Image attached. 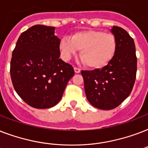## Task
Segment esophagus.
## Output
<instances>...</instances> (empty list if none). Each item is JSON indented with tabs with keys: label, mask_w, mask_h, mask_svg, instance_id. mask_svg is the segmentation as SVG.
<instances>
[{
	"label": "esophagus",
	"mask_w": 148,
	"mask_h": 148,
	"mask_svg": "<svg viewBox=\"0 0 148 148\" xmlns=\"http://www.w3.org/2000/svg\"><path fill=\"white\" fill-rule=\"evenodd\" d=\"M74 69V72H75L76 74H79V73L81 72V69H80V68H77V67H75Z\"/></svg>",
	"instance_id": "34e87169"
}]
</instances>
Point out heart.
Wrapping results in <instances>:
<instances>
[{"instance_id": "1", "label": "heart", "mask_w": 148, "mask_h": 148, "mask_svg": "<svg viewBox=\"0 0 148 148\" xmlns=\"http://www.w3.org/2000/svg\"><path fill=\"white\" fill-rule=\"evenodd\" d=\"M60 50L65 59H69L80 50L81 61L90 68L100 69L112 60L117 50L114 35L101 31L85 30L73 34L60 40Z\"/></svg>"}]
</instances>
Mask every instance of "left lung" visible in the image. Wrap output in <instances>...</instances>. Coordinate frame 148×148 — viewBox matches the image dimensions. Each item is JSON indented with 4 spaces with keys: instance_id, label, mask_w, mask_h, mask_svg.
Masks as SVG:
<instances>
[{
    "instance_id": "8db88e82",
    "label": "left lung",
    "mask_w": 148,
    "mask_h": 148,
    "mask_svg": "<svg viewBox=\"0 0 148 148\" xmlns=\"http://www.w3.org/2000/svg\"><path fill=\"white\" fill-rule=\"evenodd\" d=\"M117 40L114 58L105 67L81 71L86 97L89 103L101 110L117 108L133 89L137 73V57L133 38L124 29L113 26Z\"/></svg>"
}]
</instances>
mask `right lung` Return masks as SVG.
<instances>
[{
  "label": "right lung",
  "instance_id": "add662e5",
  "mask_svg": "<svg viewBox=\"0 0 148 148\" xmlns=\"http://www.w3.org/2000/svg\"><path fill=\"white\" fill-rule=\"evenodd\" d=\"M54 30L38 24L23 32L10 60L14 90L25 103L38 109L55 106L74 74L71 65L59 58L60 40Z\"/></svg>",
  "mask_w": 148,
  "mask_h": 148
}]
</instances>
